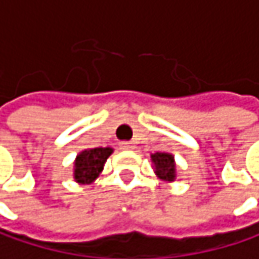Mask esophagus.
I'll list each match as a JSON object with an SVG mask.
<instances>
[{"instance_id":"obj_1","label":"esophagus","mask_w":259,"mask_h":259,"mask_svg":"<svg viewBox=\"0 0 259 259\" xmlns=\"http://www.w3.org/2000/svg\"><path fill=\"white\" fill-rule=\"evenodd\" d=\"M121 149H124V150H134L135 146L131 141H124V143H121Z\"/></svg>"}]
</instances>
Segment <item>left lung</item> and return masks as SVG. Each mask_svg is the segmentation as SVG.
<instances>
[{"label":"left lung","mask_w":259,"mask_h":259,"mask_svg":"<svg viewBox=\"0 0 259 259\" xmlns=\"http://www.w3.org/2000/svg\"><path fill=\"white\" fill-rule=\"evenodd\" d=\"M150 158L153 162V170L159 179L165 182H173L176 179V162H175L173 155L158 152V153H153Z\"/></svg>","instance_id":"1"}]
</instances>
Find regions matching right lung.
Segmentation results:
<instances>
[{
    "mask_svg": "<svg viewBox=\"0 0 259 259\" xmlns=\"http://www.w3.org/2000/svg\"><path fill=\"white\" fill-rule=\"evenodd\" d=\"M110 147L86 149L74 161V179L78 184H92L103 171L104 162L112 155Z\"/></svg>",
    "mask_w": 259,
    "mask_h": 259,
    "instance_id": "obj_1",
    "label": "right lung"
}]
</instances>
